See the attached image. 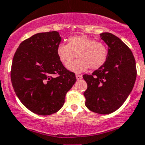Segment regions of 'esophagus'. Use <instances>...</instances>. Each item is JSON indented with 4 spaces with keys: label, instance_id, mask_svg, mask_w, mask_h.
I'll list each match as a JSON object with an SVG mask.
<instances>
[{
    "label": "esophagus",
    "instance_id": "1",
    "mask_svg": "<svg viewBox=\"0 0 145 145\" xmlns=\"http://www.w3.org/2000/svg\"><path fill=\"white\" fill-rule=\"evenodd\" d=\"M75 77H76V78H77V80L78 81V80H81V78H82V75H75Z\"/></svg>",
    "mask_w": 145,
    "mask_h": 145
}]
</instances>
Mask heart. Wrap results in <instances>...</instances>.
Instances as JSON below:
<instances>
[{"label":"heart","instance_id":"1","mask_svg":"<svg viewBox=\"0 0 145 145\" xmlns=\"http://www.w3.org/2000/svg\"><path fill=\"white\" fill-rule=\"evenodd\" d=\"M58 59L65 67L76 55L78 60L67 67L72 72L79 73L88 69L95 70L101 68L107 59L108 50L105 44L86 35H75L68 39L67 44H59L56 49Z\"/></svg>","mask_w":145,"mask_h":145}]
</instances>
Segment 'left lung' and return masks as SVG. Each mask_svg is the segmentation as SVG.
Masks as SVG:
<instances>
[{
    "label": "left lung",
    "instance_id": "obj_1",
    "mask_svg": "<svg viewBox=\"0 0 145 145\" xmlns=\"http://www.w3.org/2000/svg\"><path fill=\"white\" fill-rule=\"evenodd\" d=\"M100 37L108 46L105 64L92 75H84L87 89L84 95L89 110L110 114L124 104L136 78V61L126 44L114 35L103 32Z\"/></svg>",
    "mask_w": 145,
    "mask_h": 145
}]
</instances>
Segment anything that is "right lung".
<instances>
[{"instance_id": "add662e5", "label": "right lung", "mask_w": 145, "mask_h": 145, "mask_svg": "<svg viewBox=\"0 0 145 145\" xmlns=\"http://www.w3.org/2000/svg\"><path fill=\"white\" fill-rule=\"evenodd\" d=\"M61 40L56 31L37 33L21 42L13 57V89L23 105L35 114L58 112L76 81L75 73L67 70L57 56Z\"/></svg>"}]
</instances>
